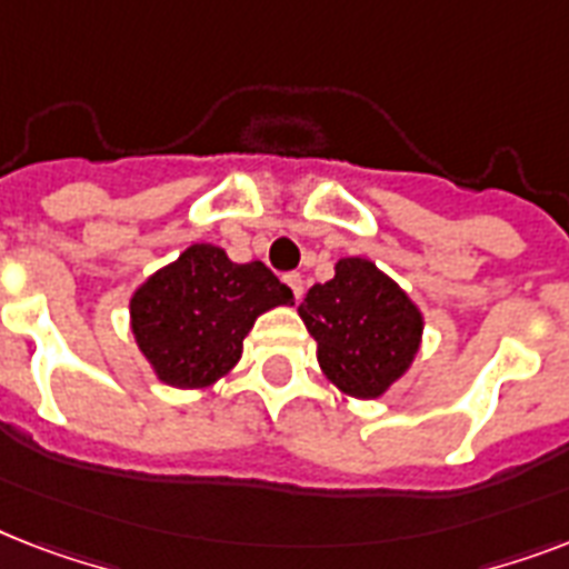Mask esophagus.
<instances>
[{
  "label": "esophagus",
  "instance_id": "1",
  "mask_svg": "<svg viewBox=\"0 0 569 569\" xmlns=\"http://www.w3.org/2000/svg\"><path fill=\"white\" fill-rule=\"evenodd\" d=\"M283 280H286V286H289V289H292L295 298H298V301H301V295H303V280H301V274H286Z\"/></svg>",
  "mask_w": 569,
  "mask_h": 569
}]
</instances>
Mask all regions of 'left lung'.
<instances>
[{
  "mask_svg": "<svg viewBox=\"0 0 569 569\" xmlns=\"http://www.w3.org/2000/svg\"><path fill=\"white\" fill-rule=\"evenodd\" d=\"M298 312L325 378L355 398L383 396L422 342L419 307L363 257L339 259L333 280L312 286Z\"/></svg>",
  "mask_w": 569,
  "mask_h": 569,
  "instance_id": "1",
  "label": "left lung"
}]
</instances>
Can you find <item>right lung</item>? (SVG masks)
Segmentation results:
<instances>
[{"label": "right lung", "mask_w": 569, "mask_h": 569, "mask_svg": "<svg viewBox=\"0 0 569 569\" xmlns=\"http://www.w3.org/2000/svg\"><path fill=\"white\" fill-rule=\"evenodd\" d=\"M289 303L292 289L262 262L239 266L223 248L191 244L138 286L129 319L156 378L203 389L239 363L253 321Z\"/></svg>", "instance_id": "add662e5"}]
</instances>
